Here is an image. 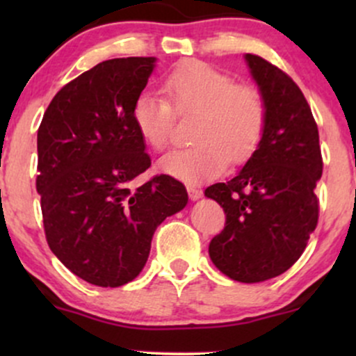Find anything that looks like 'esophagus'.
<instances>
[{"label":"esophagus","mask_w":356,"mask_h":356,"mask_svg":"<svg viewBox=\"0 0 356 356\" xmlns=\"http://www.w3.org/2000/svg\"><path fill=\"white\" fill-rule=\"evenodd\" d=\"M187 192H189L191 201H199V199L202 197V191H199L197 187H192V186H189V187H187Z\"/></svg>","instance_id":"obj_1"}]
</instances>
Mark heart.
Segmentation results:
<instances>
[{"mask_svg":"<svg viewBox=\"0 0 356 356\" xmlns=\"http://www.w3.org/2000/svg\"><path fill=\"white\" fill-rule=\"evenodd\" d=\"M169 97L138 93L132 120L147 145L169 144L177 115H194L192 137L197 144L175 149L159 161V169L187 184H199L222 172L229 162L243 164L259 145L266 127V104L256 88L236 85L226 73L202 61H187L167 75Z\"/></svg>","mask_w":356,"mask_h":356,"instance_id":"b5f03b06","label":"heart"}]
</instances>
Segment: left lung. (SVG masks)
<instances>
[{
  "mask_svg": "<svg viewBox=\"0 0 356 356\" xmlns=\"http://www.w3.org/2000/svg\"><path fill=\"white\" fill-rule=\"evenodd\" d=\"M266 104L263 138L243 169L207 187L226 212L209 256L222 275L261 283L283 275L303 254L318 222L316 184L323 172L320 136L300 87L257 55H244Z\"/></svg>",
  "mask_w": 356,
  "mask_h": 356,
  "instance_id": "left-lung-1",
  "label": "left lung"
}]
</instances>
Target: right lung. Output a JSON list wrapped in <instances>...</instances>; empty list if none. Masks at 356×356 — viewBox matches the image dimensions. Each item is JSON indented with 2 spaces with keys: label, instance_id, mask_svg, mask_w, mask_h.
Segmentation results:
<instances>
[{
  "label": "right lung",
  "instance_id": "obj_1",
  "mask_svg": "<svg viewBox=\"0 0 356 356\" xmlns=\"http://www.w3.org/2000/svg\"><path fill=\"white\" fill-rule=\"evenodd\" d=\"M155 61L95 65L53 97L38 129L36 191L48 246L73 275L102 288L136 280L159 224L189 201L170 175L132 186L150 167L132 105Z\"/></svg>",
  "mask_w": 356,
  "mask_h": 356
}]
</instances>
